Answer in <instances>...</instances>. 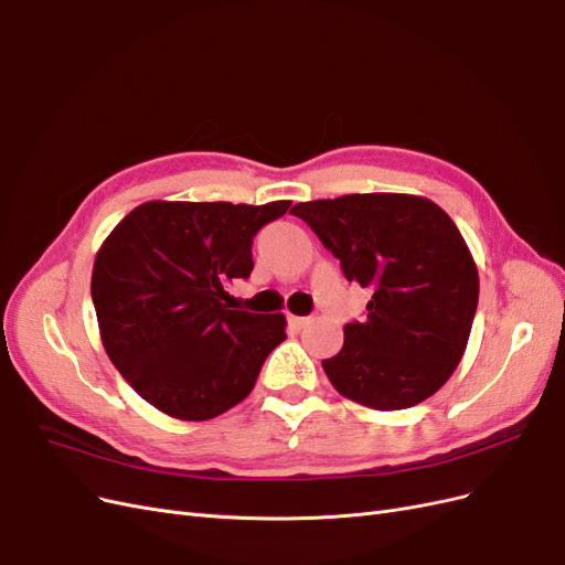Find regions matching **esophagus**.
<instances>
[{"instance_id": "esophagus-1", "label": "esophagus", "mask_w": 565, "mask_h": 565, "mask_svg": "<svg viewBox=\"0 0 565 565\" xmlns=\"http://www.w3.org/2000/svg\"><path fill=\"white\" fill-rule=\"evenodd\" d=\"M309 320H311V318H303V316H292V313L287 316V322H289V328H292V330L306 328V324H309Z\"/></svg>"}]
</instances>
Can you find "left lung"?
Returning <instances> with one entry per match:
<instances>
[{
	"mask_svg": "<svg viewBox=\"0 0 565 565\" xmlns=\"http://www.w3.org/2000/svg\"><path fill=\"white\" fill-rule=\"evenodd\" d=\"M367 287V318L344 324V347L322 361L341 396L372 409L413 407L446 384L467 351L478 270L455 221L405 193H355L292 210Z\"/></svg>",
	"mask_w": 565,
	"mask_h": 565,
	"instance_id": "obj_1",
	"label": "left lung"
}]
</instances>
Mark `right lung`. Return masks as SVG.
Listing matches in <instances>:
<instances>
[{"instance_id":"right-lung-1","label":"right lung","mask_w":565,"mask_h":565,"mask_svg":"<svg viewBox=\"0 0 565 565\" xmlns=\"http://www.w3.org/2000/svg\"><path fill=\"white\" fill-rule=\"evenodd\" d=\"M289 204L150 200L96 252L100 341L160 413L183 422L224 415L249 396L268 353L285 341L282 313L235 311L224 301L233 278H249L256 231Z\"/></svg>"}]
</instances>
